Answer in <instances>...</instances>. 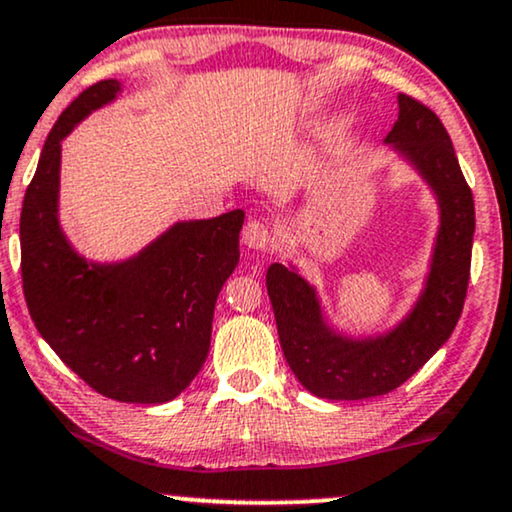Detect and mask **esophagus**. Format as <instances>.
Wrapping results in <instances>:
<instances>
[{
	"mask_svg": "<svg viewBox=\"0 0 512 512\" xmlns=\"http://www.w3.org/2000/svg\"><path fill=\"white\" fill-rule=\"evenodd\" d=\"M271 243V229L260 219L248 222L243 229V245L250 250H264Z\"/></svg>",
	"mask_w": 512,
	"mask_h": 512,
	"instance_id": "34e87169",
	"label": "esophagus"
}]
</instances>
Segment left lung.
<instances>
[{
  "label": "left lung",
  "instance_id": "obj_1",
  "mask_svg": "<svg viewBox=\"0 0 512 512\" xmlns=\"http://www.w3.org/2000/svg\"><path fill=\"white\" fill-rule=\"evenodd\" d=\"M428 181L439 203V231L425 290L390 333L347 338L321 314L316 290L295 269L271 264L267 293L278 340L295 378L321 399H368L397 390L454 333L470 281L475 203L442 120L399 94V118L385 137Z\"/></svg>",
  "mask_w": 512,
  "mask_h": 512
}]
</instances>
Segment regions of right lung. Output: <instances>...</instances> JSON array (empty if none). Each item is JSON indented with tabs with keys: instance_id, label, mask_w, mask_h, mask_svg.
<instances>
[{
	"instance_id": "right-lung-1",
	"label": "right lung",
	"mask_w": 512,
	"mask_h": 512,
	"mask_svg": "<svg viewBox=\"0 0 512 512\" xmlns=\"http://www.w3.org/2000/svg\"><path fill=\"white\" fill-rule=\"evenodd\" d=\"M118 92V80L92 84L49 132L23 198V293L37 331L92 390L127 404H165L208 359L215 302L238 264L245 215L177 222L125 262L77 255L58 224L61 141Z\"/></svg>"
}]
</instances>
